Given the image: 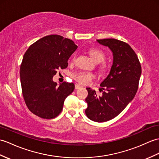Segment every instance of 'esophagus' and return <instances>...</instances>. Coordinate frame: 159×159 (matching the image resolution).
Here are the masks:
<instances>
[{
	"label": "esophagus",
	"mask_w": 159,
	"mask_h": 159,
	"mask_svg": "<svg viewBox=\"0 0 159 159\" xmlns=\"http://www.w3.org/2000/svg\"><path fill=\"white\" fill-rule=\"evenodd\" d=\"M82 88V86L80 85V84H75V89H79Z\"/></svg>",
	"instance_id": "34e87169"
}]
</instances>
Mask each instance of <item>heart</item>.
I'll use <instances>...</instances> for the list:
<instances>
[{"label": "heart", "instance_id": "1", "mask_svg": "<svg viewBox=\"0 0 159 159\" xmlns=\"http://www.w3.org/2000/svg\"><path fill=\"white\" fill-rule=\"evenodd\" d=\"M90 55L93 61L96 63H100L104 60L106 57V54L102 50L99 49H93L90 51ZM75 55L73 57L72 60H75ZM107 68L106 64H103L101 66V69L102 70H105ZM95 75L93 73L89 72H79L73 75V79L79 83L82 84H89L92 80L95 79Z\"/></svg>", "mask_w": 159, "mask_h": 159}]
</instances>
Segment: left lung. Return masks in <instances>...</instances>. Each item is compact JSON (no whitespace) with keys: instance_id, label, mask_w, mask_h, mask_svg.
I'll return each mask as SVG.
<instances>
[{"instance_id":"1","label":"left lung","mask_w":159,"mask_h":159,"mask_svg":"<svg viewBox=\"0 0 159 159\" xmlns=\"http://www.w3.org/2000/svg\"><path fill=\"white\" fill-rule=\"evenodd\" d=\"M97 42L111 50L113 63L108 75L100 84L102 89L106 90L102 96H98L90 87L87 88L85 114L90 120L102 123L119 115L134 98L142 68L137 55L127 43L114 39Z\"/></svg>"}]
</instances>
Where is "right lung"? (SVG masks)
Wrapping results in <instances>:
<instances>
[{
	"instance_id": "obj_1",
	"label": "right lung",
	"mask_w": 159,
	"mask_h": 159,
	"mask_svg": "<svg viewBox=\"0 0 159 159\" xmlns=\"http://www.w3.org/2000/svg\"><path fill=\"white\" fill-rule=\"evenodd\" d=\"M77 47L72 40L53 34L38 40L25 51L20 71L22 94L35 115L51 119L61 112L75 84L64 82L57 86L53 77L57 70L68 67V59Z\"/></svg>"
}]
</instances>
